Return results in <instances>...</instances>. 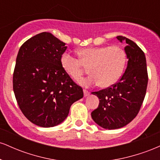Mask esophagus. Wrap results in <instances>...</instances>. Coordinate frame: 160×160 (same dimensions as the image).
<instances>
[{"mask_svg":"<svg viewBox=\"0 0 160 160\" xmlns=\"http://www.w3.org/2000/svg\"><path fill=\"white\" fill-rule=\"evenodd\" d=\"M83 93H84V96L85 97L88 96V95L90 94V92H89L88 90H86V89H83Z\"/></svg>","mask_w":160,"mask_h":160,"instance_id":"esophagus-1","label":"esophagus"}]
</instances>
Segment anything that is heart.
Returning <instances> with one entry per match:
<instances>
[{"instance_id": "obj_1", "label": "heart", "mask_w": 160, "mask_h": 160, "mask_svg": "<svg viewBox=\"0 0 160 160\" xmlns=\"http://www.w3.org/2000/svg\"><path fill=\"white\" fill-rule=\"evenodd\" d=\"M77 58L69 53H64L61 65L64 71L75 80H79L89 68L91 76L81 81L85 86L99 84L108 88L120 80L126 65L125 51L119 46L88 47L78 51Z\"/></svg>"}]
</instances>
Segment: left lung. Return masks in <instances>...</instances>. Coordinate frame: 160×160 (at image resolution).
<instances>
[{"label":"left lung","mask_w":160,"mask_h":160,"mask_svg":"<svg viewBox=\"0 0 160 160\" xmlns=\"http://www.w3.org/2000/svg\"><path fill=\"white\" fill-rule=\"evenodd\" d=\"M117 38L126 43L125 52L128 63L125 73L114 85L92 92L100 99L98 108L92 112V118L106 129L123 127L136 117L146 95L148 82L144 52L126 37Z\"/></svg>","instance_id":"8db88e82"}]
</instances>
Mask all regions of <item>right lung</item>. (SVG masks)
Returning <instances> with one entry per match:
<instances>
[{"mask_svg":"<svg viewBox=\"0 0 160 160\" xmlns=\"http://www.w3.org/2000/svg\"><path fill=\"white\" fill-rule=\"evenodd\" d=\"M67 47L49 32L32 37L22 45L13 72L16 101L25 117L41 127L63 122L74 102L83 97L82 89L61 65Z\"/></svg>","mask_w":160,"mask_h":160,"instance_id":"obj_1","label":"right lung"}]
</instances>
